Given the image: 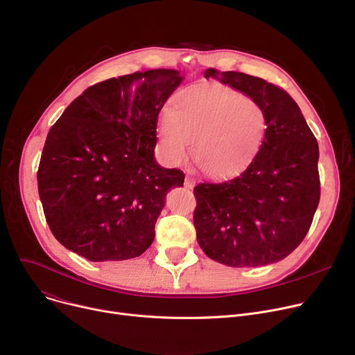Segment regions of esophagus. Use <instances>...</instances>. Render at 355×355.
Listing matches in <instances>:
<instances>
[{"instance_id": "obj_1", "label": "esophagus", "mask_w": 355, "mask_h": 355, "mask_svg": "<svg viewBox=\"0 0 355 355\" xmlns=\"http://www.w3.org/2000/svg\"><path fill=\"white\" fill-rule=\"evenodd\" d=\"M184 185H185V187H187V189H193V187H194V180L190 178V177H185Z\"/></svg>"}]
</instances>
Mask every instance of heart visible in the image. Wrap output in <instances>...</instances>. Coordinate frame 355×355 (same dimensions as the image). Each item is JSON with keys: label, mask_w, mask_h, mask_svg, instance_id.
Here are the masks:
<instances>
[{"label": "heart", "mask_w": 355, "mask_h": 355, "mask_svg": "<svg viewBox=\"0 0 355 355\" xmlns=\"http://www.w3.org/2000/svg\"><path fill=\"white\" fill-rule=\"evenodd\" d=\"M161 148L173 162L190 155L202 173L226 178L254 159L266 134L263 107L223 85H196L177 93L158 122Z\"/></svg>", "instance_id": "obj_1"}]
</instances>
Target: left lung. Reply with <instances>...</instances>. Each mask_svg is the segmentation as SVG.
I'll list each match as a JSON object with an SVG mask.
<instances>
[{
	"mask_svg": "<svg viewBox=\"0 0 355 355\" xmlns=\"http://www.w3.org/2000/svg\"><path fill=\"white\" fill-rule=\"evenodd\" d=\"M263 107L266 134L239 177L194 187V227L202 252L232 268L279 262L305 239L320 202L318 142L282 87L240 71L207 69Z\"/></svg>",
	"mask_w": 355,
	"mask_h": 355,
	"instance_id": "obj_1",
	"label": "left lung"
}]
</instances>
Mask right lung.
I'll use <instances>...</instances> for the list:
<instances>
[{"label": "right lung", "instance_id": "right-lung-1", "mask_svg": "<svg viewBox=\"0 0 355 355\" xmlns=\"http://www.w3.org/2000/svg\"><path fill=\"white\" fill-rule=\"evenodd\" d=\"M182 82L146 70L87 87L63 112L43 148L37 184L47 225L92 262L141 256L170 189L184 173L154 158L162 105Z\"/></svg>", "mask_w": 355, "mask_h": 355}]
</instances>
